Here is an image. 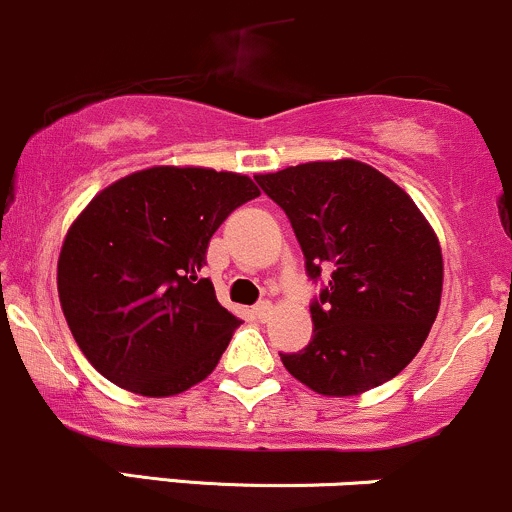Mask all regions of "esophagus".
Masks as SVG:
<instances>
[{
  "instance_id": "34e87169",
  "label": "esophagus",
  "mask_w": 512,
  "mask_h": 512,
  "mask_svg": "<svg viewBox=\"0 0 512 512\" xmlns=\"http://www.w3.org/2000/svg\"><path fill=\"white\" fill-rule=\"evenodd\" d=\"M271 312H273V305L268 300H261L258 302V305L254 307V315H256V320H261V322H266L268 317H271Z\"/></svg>"
}]
</instances>
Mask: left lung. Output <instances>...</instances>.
<instances>
[{"instance_id": "8db88e82", "label": "left lung", "mask_w": 512, "mask_h": 512, "mask_svg": "<svg viewBox=\"0 0 512 512\" xmlns=\"http://www.w3.org/2000/svg\"><path fill=\"white\" fill-rule=\"evenodd\" d=\"M290 219L310 280L312 339L283 366L322 395H359L398 376L425 344L442 298L439 241L393 180L359 161L256 175Z\"/></svg>"}]
</instances>
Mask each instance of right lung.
<instances>
[{
	"mask_svg": "<svg viewBox=\"0 0 512 512\" xmlns=\"http://www.w3.org/2000/svg\"><path fill=\"white\" fill-rule=\"evenodd\" d=\"M261 195L254 180L158 166L104 188L58 258V295L75 342L107 381L148 398L205 381L239 320L202 278L212 234Z\"/></svg>",
	"mask_w": 512,
	"mask_h": 512,
	"instance_id": "1",
	"label": "right lung"
}]
</instances>
